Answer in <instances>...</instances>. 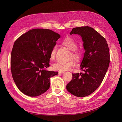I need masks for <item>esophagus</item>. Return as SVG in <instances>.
Here are the masks:
<instances>
[{"label":"esophagus","mask_w":122,"mask_h":122,"mask_svg":"<svg viewBox=\"0 0 122 122\" xmlns=\"http://www.w3.org/2000/svg\"><path fill=\"white\" fill-rule=\"evenodd\" d=\"M64 72H65L64 71H58V73H59V74H62V73H64Z\"/></svg>","instance_id":"esophagus-1"}]
</instances>
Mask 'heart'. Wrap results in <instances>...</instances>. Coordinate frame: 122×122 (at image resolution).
I'll list each match as a JSON object with an SVG mask.
<instances>
[{"mask_svg": "<svg viewBox=\"0 0 122 122\" xmlns=\"http://www.w3.org/2000/svg\"><path fill=\"white\" fill-rule=\"evenodd\" d=\"M61 43L64 46L66 47L69 50L72 51L70 56V58H73L75 60L79 61L82 57L83 52L81 49L78 48V43L76 41L70 36H67L63 39ZM57 51V46H54L50 51V57L51 59H54ZM76 66V62L73 59H72L68 62L58 61L54 64L53 67L55 70L58 71H64L71 69L72 67Z\"/></svg>", "mask_w": 122, "mask_h": 122, "instance_id": "obj_1", "label": "heart"}]
</instances>
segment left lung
Wrapping results in <instances>:
<instances>
[{
    "label": "left lung",
    "instance_id": "1",
    "mask_svg": "<svg viewBox=\"0 0 122 122\" xmlns=\"http://www.w3.org/2000/svg\"><path fill=\"white\" fill-rule=\"evenodd\" d=\"M82 37L86 50L81 64L85 73L73 74L67 84V91L76 97H82L93 93L101 85L110 63V52L105 38L90 27L73 28L70 34Z\"/></svg>",
    "mask_w": 122,
    "mask_h": 122
}]
</instances>
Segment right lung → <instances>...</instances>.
I'll return each instance as SVG.
<instances>
[{"mask_svg": "<svg viewBox=\"0 0 122 122\" xmlns=\"http://www.w3.org/2000/svg\"><path fill=\"white\" fill-rule=\"evenodd\" d=\"M60 35L49 29L30 30L16 40L11 55L12 78L18 89L29 97H37L50 87V78L58 72L46 71L50 53Z\"/></svg>", "mask_w": 122, "mask_h": 122, "instance_id": "1", "label": "right lung"}]
</instances>
